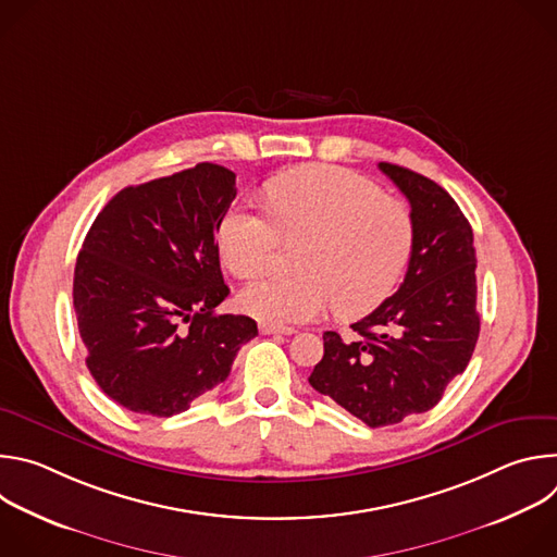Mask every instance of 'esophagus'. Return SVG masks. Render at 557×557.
<instances>
[{
    "label": "esophagus",
    "mask_w": 557,
    "mask_h": 557,
    "mask_svg": "<svg viewBox=\"0 0 557 557\" xmlns=\"http://www.w3.org/2000/svg\"><path fill=\"white\" fill-rule=\"evenodd\" d=\"M262 335H295V329L290 326H271V324H260Z\"/></svg>",
    "instance_id": "1"
}]
</instances>
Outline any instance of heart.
<instances>
[{
    "label": "heart",
    "mask_w": 557,
    "mask_h": 557,
    "mask_svg": "<svg viewBox=\"0 0 557 557\" xmlns=\"http://www.w3.org/2000/svg\"><path fill=\"white\" fill-rule=\"evenodd\" d=\"M269 213L233 202L215 243L235 277L267 264L280 237H304L290 277H262L240 293V308L262 324H301L329 304L355 320L385 301L399 284L414 243L410 207L335 165H304L269 181Z\"/></svg>",
    "instance_id": "obj_1"
}]
</instances>
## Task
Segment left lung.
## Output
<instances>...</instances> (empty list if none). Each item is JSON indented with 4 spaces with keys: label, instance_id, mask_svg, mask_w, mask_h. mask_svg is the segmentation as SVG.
Returning a JSON list of instances; mask_svg holds the SVG:
<instances>
[{
    "label": "left lung",
    "instance_id": "1",
    "mask_svg": "<svg viewBox=\"0 0 557 557\" xmlns=\"http://www.w3.org/2000/svg\"><path fill=\"white\" fill-rule=\"evenodd\" d=\"M379 170L410 200L414 243L404 284L352 324V339L324 333V357L308 376L368 428L432 410L479 342L473 233L434 181L392 163Z\"/></svg>",
    "mask_w": 557,
    "mask_h": 557
}]
</instances>
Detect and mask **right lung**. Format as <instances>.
Listing matches in <instances>:
<instances>
[{
  "label": "right lung",
  "mask_w": 557,
  "mask_h": 557,
  "mask_svg": "<svg viewBox=\"0 0 557 557\" xmlns=\"http://www.w3.org/2000/svg\"><path fill=\"white\" fill-rule=\"evenodd\" d=\"M235 198V174L198 163L121 189L92 222L74 267V312L88 370L125 410L185 412L222 383L247 314H218L228 295L215 231Z\"/></svg>",
  "instance_id": "1"
}]
</instances>
